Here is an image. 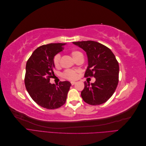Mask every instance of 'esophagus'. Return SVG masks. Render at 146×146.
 Instances as JSON below:
<instances>
[{"instance_id": "esophagus-1", "label": "esophagus", "mask_w": 146, "mask_h": 146, "mask_svg": "<svg viewBox=\"0 0 146 146\" xmlns=\"http://www.w3.org/2000/svg\"><path fill=\"white\" fill-rule=\"evenodd\" d=\"M70 83H71V85H74L75 83H76V82H74V81H72L71 82H70Z\"/></svg>"}]
</instances>
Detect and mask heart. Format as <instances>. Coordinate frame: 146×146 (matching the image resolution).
Instances as JSON below:
<instances>
[{
    "instance_id": "obj_1",
    "label": "heart",
    "mask_w": 146,
    "mask_h": 146,
    "mask_svg": "<svg viewBox=\"0 0 146 146\" xmlns=\"http://www.w3.org/2000/svg\"><path fill=\"white\" fill-rule=\"evenodd\" d=\"M71 56L74 60L77 58L78 56L82 54L81 52L77 51V50H74L72 51L71 53ZM60 55L59 54H56L54 57V59H53V63H54V66L56 68H58L60 65ZM63 76L64 78L69 79V80H74L76 79L77 77V70H66L63 74Z\"/></svg>"
}]
</instances>
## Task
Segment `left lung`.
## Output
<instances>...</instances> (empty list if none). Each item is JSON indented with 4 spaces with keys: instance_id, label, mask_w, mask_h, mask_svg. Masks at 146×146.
I'll use <instances>...</instances> for the list:
<instances>
[{
    "instance_id": "8db88e82",
    "label": "left lung",
    "mask_w": 146,
    "mask_h": 146,
    "mask_svg": "<svg viewBox=\"0 0 146 146\" xmlns=\"http://www.w3.org/2000/svg\"><path fill=\"white\" fill-rule=\"evenodd\" d=\"M85 51L88 66L85 76L96 78L93 83L84 82L81 96L86 103L98 105L106 102L115 91L119 82V63L112 51L93 41L73 42Z\"/></svg>"
}]
</instances>
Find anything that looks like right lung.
<instances>
[{
    "mask_svg": "<svg viewBox=\"0 0 146 146\" xmlns=\"http://www.w3.org/2000/svg\"><path fill=\"white\" fill-rule=\"evenodd\" d=\"M66 44L50 43L39 47L26 64V89L32 99L43 108L56 109L66 102L71 83L68 81L60 82L58 85L50 83V78L54 75L53 59Z\"/></svg>",
    "mask_w": 146,
    "mask_h": 146,
    "instance_id": "obj_1",
    "label": "right lung"
}]
</instances>
